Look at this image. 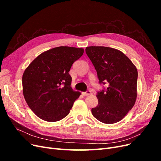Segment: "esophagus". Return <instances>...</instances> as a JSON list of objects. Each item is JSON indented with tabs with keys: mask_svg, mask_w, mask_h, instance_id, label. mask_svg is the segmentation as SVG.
<instances>
[{
	"mask_svg": "<svg viewBox=\"0 0 161 161\" xmlns=\"http://www.w3.org/2000/svg\"><path fill=\"white\" fill-rule=\"evenodd\" d=\"M82 94L84 96H88V95H91V92L90 91H86V92H82Z\"/></svg>",
	"mask_w": 161,
	"mask_h": 161,
	"instance_id": "1",
	"label": "esophagus"
}]
</instances>
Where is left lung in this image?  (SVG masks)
<instances>
[{"label": "left lung", "mask_w": 161, "mask_h": 161, "mask_svg": "<svg viewBox=\"0 0 161 161\" xmlns=\"http://www.w3.org/2000/svg\"><path fill=\"white\" fill-rule=\"evenodd\" d=\"M86 55L95 66L100 83L108 85L98 92V105L92 114L104 124L121 121L133 108L137 97L138 71L128 56L115 48L89 46Z\"/></svg>", "instance_id": "8db88e82"}]
</instances>
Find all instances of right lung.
Here are the masks:
<instances>
[{"instance_id":"obj_1","label":"right lung","mask_w":161,"mask_h":161,"mask_svg":"<svg viewBox=\"0 0 161 161\" xmlns=\"http://www.w3.org/2000/svg\"><path fill=\"white\" fill-rule=\"evenodd\" d=\"M83 48L60 46L43 52L24 71L23 93L30 108L40 119L54 122L64 118L80 92L72 89L70 68Z\"/></svg>"}]
</instances>
